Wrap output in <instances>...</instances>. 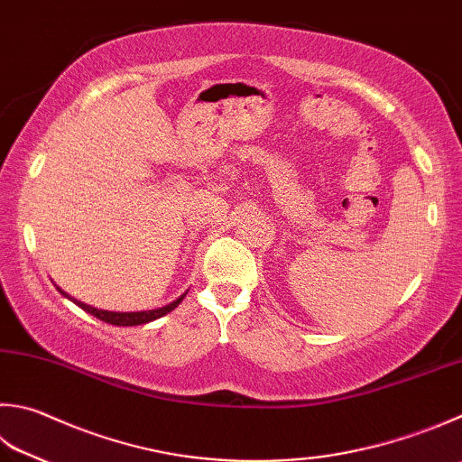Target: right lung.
Masks as SVG:
<instances>
[{
    "label": "right lung",
    "instance_id": "add662e5",
    "mask_svg": "<svg viewBox=\"0 0 462 462\" xmlns=\"http://www.w3.org/2000/svg\"><path fill=\"white\" fill-rule=\"evenodd\" d=\"M58 290H60V287H58ZM60 293H64V291L60 290ZM64 295L68 300H72L68 293H64ZM185 295L187 293H182L180 298H177L175 301H171L169 306H162V308H156V310H146V311H106V310H96L92 306H86V303L78 301V300H72V301L76 303L78 308H82L84 311L92 313L94 318L106 321V324H112V326H141V324H149V321H152L156 318L167 316L169 311L175 310L179 303L185 300Z\"/></svg>",
    "mask_w": 462,
    "mask_h": 462
}]
</instances>
